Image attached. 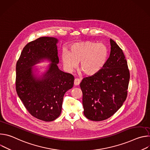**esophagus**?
I'll return each mask as SVG.
<instances>
[{
	"label": "esophagus",
	"mask_w": 150,
	"mask_h": 150,
	"mask_svg": "<svg viewBox=\"0 0 150 150\" xmlns=\"http://www.w3.org/2000/svg\"><path fill=\"white\" fill-rule=\"evenodd\" d=\"M81 82V80L79 78H75L74 80V84L75 85H79Z\"/></svg>",
	"instance_id": "34e87169"
}]
</instances>
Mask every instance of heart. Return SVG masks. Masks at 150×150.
<instances>
[{
  "instance_id": "obj_1",
  "label": "heart",
  "mask_w": 150,
  "mask_h": 150,
  "mask_svg": "<svg viewBox=\"0 0 150 150\" xmlns=\"http://www.w3.org/2000/svg\"><path fill=\"white\" fill-rule=\"evenodd\" d=\"M108 54V49L104 45L87 41L73 44L70 52L64 50L62 59L69 71H72L79 63V69L82 72L87 75H93L104 67Z\"/></svg>"
}]
</instances>
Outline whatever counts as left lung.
Here are the masks:
<instances>
[{"label":"left lung","instance_id":"8db88e82","mask_svg":"<svg viewBox=\"0 0 150 150\" xmlns=\"http://www.w3.org/2000/svg\"><path fill=\"white\" fill-rule=\"evenodd\" d=\"M111 51L104 67L80 83L83 114L93 121L113 116L123 105L127 94L130 74L122 50L112 39Z\"/></svg>","mask_w":150,"mask_h":150}]
</instances>
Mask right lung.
Here are the masks:
<instances>
[{"label":"right lung","instance_id":"right-lung-1","mask_svg":"<svg viewBox=\"0 0 150 150\" xmlns=\"http://www.w3.org/2000/svg\"><path fill=\"white\" fill-rule=\"evenodd\" d=\"M54 37H42L24 47L16 65V91L28 112L45 122L57 119L60 115L64 94L74 86V77L60 70ZM52 63L41 78L35 77L31 67L41 59Z\"/></svg>","mask_w":150,"mask_h":150}]
</instances>
